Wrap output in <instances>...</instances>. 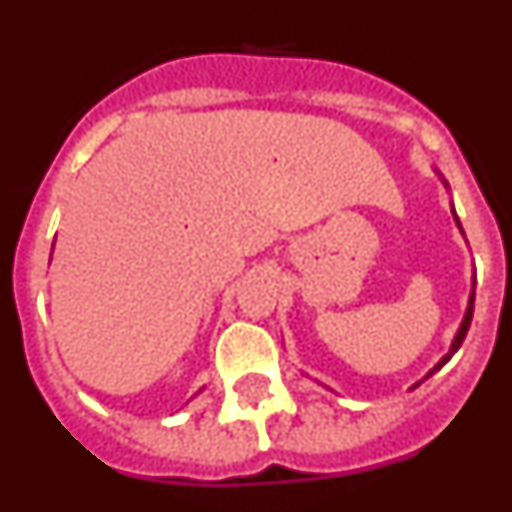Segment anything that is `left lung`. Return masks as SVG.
I'll return each mask as SVG.
<instances>
[{
	"label": "left lung",
	"instance_id": "left-lung-1",
	"mask_svg": "<svg viewBox=\"0 0 512 512\" xmlns=\"http://www.w3.org/2000/svg\"><path fill=\"white\" fill-rule=\"evenodd\" d=\"M456 223H459V217H456ZM472 312H474V292H472V300H469V307H467V315H464V323H461V328H459V333H456V338H454V343H451V351L446 356H443L441 361H438L436 364V369H433V372H438V369H441L443 364H446V361L451 359V356L456 354V351H459V346L461 343H464V336H467V330H469V325H472ZM431 372V374H433ZM431 374H428V377H431Z\"/></svg>",
	"mask_w": 512,
	"mask_h": 512
}]
</instances>
